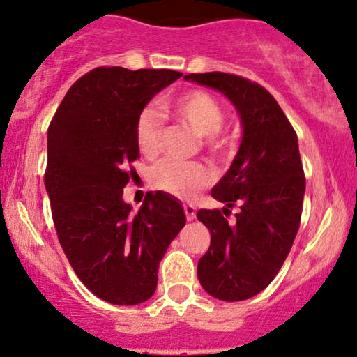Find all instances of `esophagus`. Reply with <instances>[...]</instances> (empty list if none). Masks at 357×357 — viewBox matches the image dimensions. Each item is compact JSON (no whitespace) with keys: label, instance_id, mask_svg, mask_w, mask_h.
Returning <instances> with one entry per match:
<instances>
[{"label":"esophagus","instance_id":"34e87169","mask_svg":"<svg viewBox=\"0 0 357 357\" xmlns=\"http://www.w3.org/2000/svg\"><path fill=\"white\" fill-rule=\"evenodd\" d=\"M184 209V214H186V220L188 221H192L196 218V208L192 204H184L183 206Z\"/></svg>","mask_w":357,"mask_h":357}]
</instances>
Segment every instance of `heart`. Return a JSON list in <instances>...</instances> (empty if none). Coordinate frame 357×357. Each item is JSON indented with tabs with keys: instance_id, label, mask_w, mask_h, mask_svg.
Wrapping results in <instances>:
<instances>
[{
	"instance_id": "heart-1",
	"label": "heart",
	"mask_w": 357,
	"mask_h": 357,
	"mask_svg": "<svg viewBox=\"0 0 357 357\" xmlns=\"http://www.w3.org/2000/svg\"><path fill=\"white\" fill-rule=\"evenodd\" d=\"M169 108L179 119L186 121L196 132L206 136V148L213 154L229 149L231 141L220 132L225 123L221 102L204 89H190L169 102ZM136 144L146 160H154L161 153L162 119L153 108H144L136 119ZM211 183V173L203 165L166 160L151 173V184L156 190L179 199H191Z\"/></svg>"
}]
</instances>
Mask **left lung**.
<instances>
[{
	"label": "left lung",
	"mask_w": 357,
	"mask_h": 357,
	"mask_svg": "<svg viewBox=\"0 0 357 357\" xmlns=\"http://www.w3.org/2000/svg\"><path fill=\"white\" fill-rule=\"evenodd\" d=\"M184 78L226 94L241 116V148L211 191L226 208L197 211L211 233L197 278L214 298L243 301L276 278L301 225L306 178L298 136L273 94L256 81L221 71ZM236 205L240 213L229 223L222 213Z\"/></svg>",
	"instance_id": "1"
}]
</instances>
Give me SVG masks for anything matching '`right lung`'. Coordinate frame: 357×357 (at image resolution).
Segmentation results:
<instances>
[{
  "instance_id": "add662e5",
  "label": "right lung",
  "mask_w": 357,
  "mask_h": 357,
  "mask_svg": "<svg viewBox=\"0 0 357 357\" xmlns=\"http://www.w3.org/2000/svg\"><path fill=\"white\" fill-rule=\"evenodd\" d=\"M181 76L94 68L68 89L50 123L45 186L56 234L81 282L111 304L151 298L161 257L186 225L181 204L161 191L149 192L137 213L123 201L137 176V116Z\"/></svg>"
}]
</instances>
